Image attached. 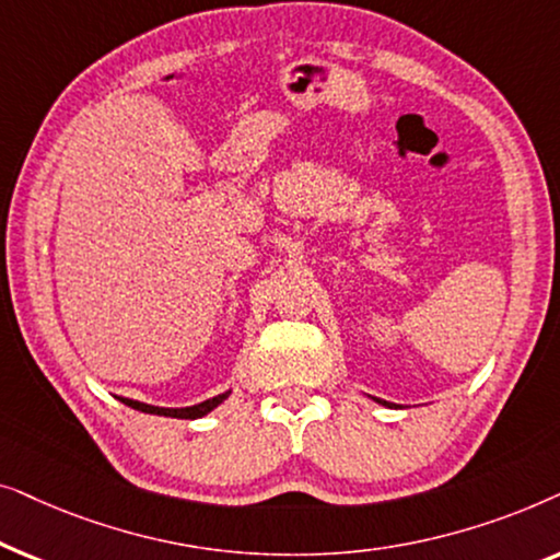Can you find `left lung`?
Returning <instances> with one entry per match:
<instances>
[{"label":"left lung","instance_id":"obj_1","mask_svg":"<svg viewBox=\"0 0 560 560\" xmlns=\"http://www.w3.org/2000/svg\"><path fill=\"white\" fill-rule=\"evenodd\" d=\"M374 400H377V397H374ZM380 405H387V408H395V405L393 402H387V400H377Z\"/></svg>","mask_w":560,"mask_h":560}]
</instances>
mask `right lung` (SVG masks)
<instances>
[{"mask_svg":"<svg viewBox=\"0 0 560 560\" xmlns=\"http://www.w3.org/2000/svg\"><path fill=\"white\" fill-rule=\"evenodd\" d=\"M229 393H232V389H229ZM229 393H221L217 397H209V400H203V402H198V405H190V408H158V405H148V402H140V400H129V397H119V400L125 402V405H129V408L140 410V412H150V416L196 420V418H203L206 412H211L213 408H219V405L229 397Z\"/></svg>","mask_w":560,"mask_h":560,"instance_id":"obj_1","label":"right lung"}]
</instances>
